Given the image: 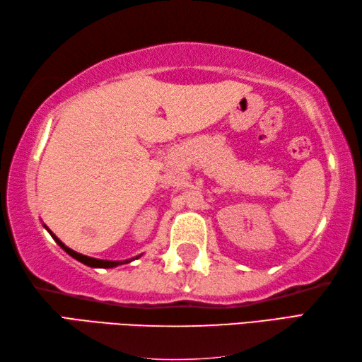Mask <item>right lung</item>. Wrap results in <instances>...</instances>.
<instances>
[{
    "mask_svg": "<svg viewBox=\"0 0 362 362\" xmlns=\"http://www.w3.org/2000/svg\"><path fill=\"white\" fill-rule=\"evenodd\" d=\"M43 227L48 230V233L52 236V240L56 241L60 247H62L68 255L70 257H73L74 259H78V261H81L82 264H86V266H90V267H101V269H110V267H117V266H121V264H127V263H130V261H134V259H136V258H140L141 255H136V257H134V258H129V259H121V261H112V259H98V258H91V257H87V255H82V253H78V252H74L73 249H70V247H66V245L59 240V238L54 235L51 230L46 227L45 224H43Z\"/></svg>",
    "mask_w": 362,
    "mask_h": 362,
    "instance_id": "right-lung-1",
    "label": "right lung"
}]
</instances>
